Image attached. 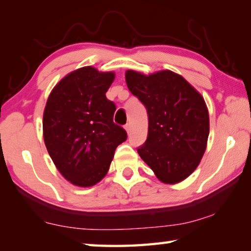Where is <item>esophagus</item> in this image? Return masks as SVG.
Wrapping results in <instances>:
<instances>
[{
    "instance_id": "1",
    "label": "esophagus",
    "mask_w": 251,
    "mask_h": 251,
    "mask_svg": "<svg viewBox=\"0 0 251 251\" xmlns=\"http://www.w3.org/2000/svg\"><path fill=\"white\" fill-rule=\"evenodd\" d=\"M125 129H126L127 133L129 134V131H130V125H129V124H126V125H125Z\"/></svg>"
}]
</instances>
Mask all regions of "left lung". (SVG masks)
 Listing matches in <instances>:
<instances>
[{"mask_svg":"<svg viewBox=\"0 0 251 251\" xmlns=\"http://www.w3.org/2000/svg\"><path fill=\"white\" fill-rule=\"evenodd\" d=\"M125 78L148 114L147 139L137 148L141 158L164 184L186 179L207 147L209 114L203 97L168 70L150 75L128 70Z\"/></svg>","mask_w":251,"mask_h":251,"instance_id":"left-lung-1","label":"left lung"}]
</instances>
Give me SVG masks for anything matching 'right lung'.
<instances>
[{
    "mask_svg": "<svg viewBox=\"0 0 251 251\" xmlns=\"http://www.w3.org/2000/svg\"><path fill=\"white\" fill-rule=\"evenodd\" d=\"M114 72L85 66L55 85L43 114L45 146L58 172L78 187H91L107 174L127 133L113 122L116 106L106 99Z\"/></svg>",
    "mask_w": 251,
    "mask_h": 251,
    "instance_id": "obj_1",
    "label": "right lung"
}]
</instances>
